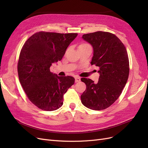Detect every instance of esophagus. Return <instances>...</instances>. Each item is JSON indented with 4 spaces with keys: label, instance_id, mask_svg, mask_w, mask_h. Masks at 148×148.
Wrapping results in <instances>:
<instances>
[{
    "label": "esophagus",
    "instance_id": "esophagus-1",
    "mask_svg": "<svg viewBox=\"0 0 148 148\" xmlns=\"http://www.w3.org/2000/svg\"><path fill=\"white\" fill-rule=\"evenodd\" d=\"M80 81H81V79H80L79 77H75V82H76V83L79 82Z\"/></svg>",
    "mask_w": 148,
    "mask_h": 148
}]
</instances>
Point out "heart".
Here are the masks:
<instances>
[{"instance_id": "heart-1", "label": "heart", "mask_w": 148, "mask_h": 148, "mask_svg": "<svg viewBox=\"0 0 148 148\" xmlns=\"http://www.w3.org/2000/svg\"><path fill=\"white\" fill-rule=\"evenodd\" d=\"M89 46V45H88V44H82L79 46Z\"/></svg>"}]
</instances>
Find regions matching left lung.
<instances>
[{
	"label": "left lung",
	"mask_w": 148,
	"mask_h": 148,
	"mask_svg": "<svg viewBox=\"0 0 148 148\" xmlns=\"http://www.w3.org/2000/svg\"><path fill=\"white\" fill-rule=\"evenodd\" d=\"M85 41L93 48L91 65L99 67V81L82 78L86 85L81 95L82 104L88 108L100 110L110 106L117 100L127 83L129 60L123 44L114 34L104 31L85 34Z\"/></svg>",
	"instance_id": "1"
}]
</instances>
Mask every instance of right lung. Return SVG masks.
I'll return each instance as SVG.
<instances>
[{
    "instance_id": "1",
    "label": "right lung",
    "mask_w": 148,
    "mask_h": 148,
    "mask_svg": "<svg viewBox=\"0 0 148 148\" xmlns=\"http://www.w3.org/2000/svg\"><path fill=\"white\" fill-rule=\"evenodd\" d=\"M77 35L41 31L31 36L22 47L18 63L20 82L29 101L38 108L52 111L63 105L64 95L75 78L59 77L51 72L50 67L62 60Z\"/></svg>"
}]
</instances>
